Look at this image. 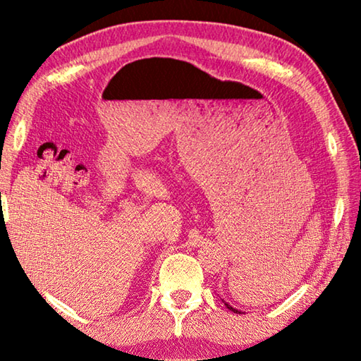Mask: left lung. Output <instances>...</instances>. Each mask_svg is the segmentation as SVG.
<instances>
[{"label":"left lung","mask_w":361,"mask_h":361,"mask_svg":"<svg viewBox=\"0 0 361 361\" xmlns=\"http://www.w3.org/2000/svg\"><path fill=\"white\" fill-rule=\"evenodd\" d=\"M223 302H224V305H226V307H228L229 310H232V312H235V314H237V312H239V314H240V310H237V309H234V307H232V305H231V304H228V302H226V301H224V299H223Z\"/></svg>","instance_id":"left-lung-1"}]
</instances>
